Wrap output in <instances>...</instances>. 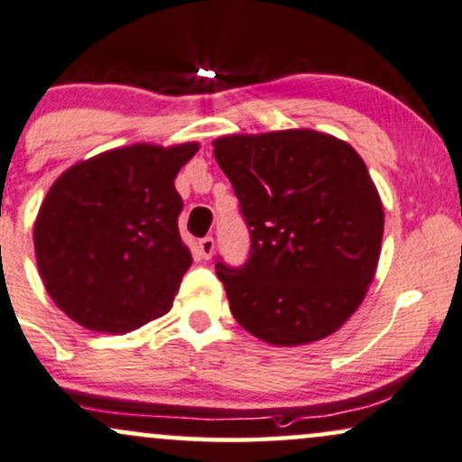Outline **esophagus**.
Wrapping results in <instances>:
<instances>
[{
    "instance_id": "34e87169",
    "label": "esophagus",
    "mask_w": 462,
    "mask_h": 462,
    "mask_svg": "<svg viewBox=\"0 0 462 462\" xmlns=\"http://www.w3.org/2000/svg\"><path fill=\"white\" fill-rule=\"evenodd\" d=\"M213 252H215V241H213V236L199 238V241H198V254H199V258L208 260L210 255H213Z\"/></svg>"
}]
</instances>
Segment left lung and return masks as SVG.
<instances>
[{
    "mask_svg": "<svg viewBox=\"0 0 462 462\" xmlns=\"http://www.w3.org/2000/svg\"><path fill=\"white\" fill-rule=\"evenodd\" d=\"M213 146L252 243L243 266H215L238 325L275 346L331 336L364 301L381 255L385 217L364 159L310 129Z\"/></svg>",
    "mask_w": 462,
    "mask_h": 462,
    "instance_id": "left-lung-1",
    "label": "left lung"
}]
</instances>
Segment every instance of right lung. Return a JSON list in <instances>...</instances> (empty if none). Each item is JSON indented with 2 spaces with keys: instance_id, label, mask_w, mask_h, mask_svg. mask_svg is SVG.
<instances>
[{
  "instance_id": "right-lung-1",
  "label": "right lung",
  "mask_w": 462,
  "mask_h": 462,
  "mask_svg": "<svg viewBox=\"0 0 462 462\" xmlns=\"http://www.w3.org/2000/svg\"><path fill=\"white\" fill-rule=\"evenodd\" d=\"M198 143H133L64 171L34 226L55 305L86 329L126 333L168 314L191 252L178 232L174 178Z\"/></svg>"
}]
</instances>
